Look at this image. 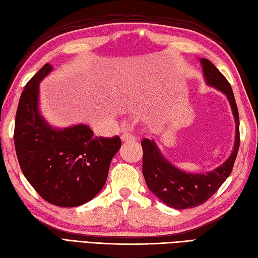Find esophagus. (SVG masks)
Wrapping results in <instances>:
<instances>
[{"mask_svg":"<svg viewBox=\"0 0 258 258\" xmlns=\"http://www.w3.org/2000/svg\"><path fill=\"white\" fill-rule=\"evenodd\" d=\"M120 140H122V142H133L135 141V136L130 133H124L120 136Z\"/></svg>","mask_w":258,"mask_h":258,"instance_id":"1","label":"esophagus"}]
</instances>
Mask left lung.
Masks as SVG:
<instances>
[{"instance_id":"1","label":"left lung","mask_w":258,"mask_h":258,"mask_svg":"<svg viewBox=\"0 0 258 258\" xmlns=\"http://www.w3.org/2000/svg\"><path fill=\"white\" fill-rule=\"evenodd\" d=\"M208 86L227 97L235 119L234 147L227 160L213 171L189 173L179 169L162 154L154 140H143V175L147 187L164 204L176 210L196 207L205 203L221 187L231 174L239 147V117L231 85L214 64L200 58Z\"/></svg>"}]
</instances>
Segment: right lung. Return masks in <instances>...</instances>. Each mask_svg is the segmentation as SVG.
Masks as SVG:
<instances>
[{"label": "right lung", "mask_w": 258, "mask_h": 258, "mask_svg": "<svg viewBox=\"0 0 258 258\" xmlns=\"http://www.w3.org/2000/svg\"><path fill=\"white\" fill-rule=\"evenodd\" d=\"M52 71L46 63L22 92L15 116V151L25 178L43 200L75 207L100 193L120 140L94 138L86 124L54 127L43 117L40 82Z\"/></svg>", "instance_id": "add662e5"}]
</instances>
